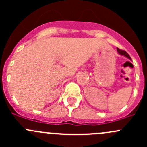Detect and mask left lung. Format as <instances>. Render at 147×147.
<instances>
[{
	"mask_svg": "<svg viewBox=\"0 0 147 147\" xmlns=\"http://www.w3.org/2000/svg\"><path fill=\"white\" fill-rule=\"evenodd\" d=\"M117 51H118V53H119V54H120V55L124 56V57H126L128 58V59H131V57H129V54H127V52H126L125 51L121 50V49H118V48H117Z\"/></svg>",
	"mask_w": 147,
	"mask_h": 147,
	"instance_id": "left-lung-1",
	"label": "left lung"
}]
</instances>
